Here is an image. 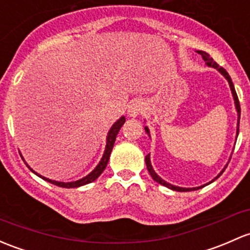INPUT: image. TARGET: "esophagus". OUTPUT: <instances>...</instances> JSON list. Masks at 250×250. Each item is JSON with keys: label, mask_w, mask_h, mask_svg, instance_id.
<instances>
[{"label": "esophagus", "mask_w": 250, "mask_h": 250, "mask_svg": "<svg viewBox=\"0 0 250 250\" xmlns=\"http://www.w3.org/2000/svg\"><path fill=\"white\" fill-rule=\"evenodd\" d=\"M143 109H144V106H143V104L140 103V102H133V103L130 104L129 106H128V109H127L128 116L132 117V118L138 117L139 115L143 112Z\"/></svg>", "instance_id": "obj_1"}]
</instances>
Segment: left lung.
I'll return each instance as SVG.
<instances>
[{"label": "left lung", "mask_w": 250, "mask_h": 250, "mask_svg": "<svg viewBox=\"0 0 250 250\" xmlns=\"http://www.w3.org/2000/svg\"><path fill=\"white\" fill-rule=\"evenodd\" d=\"M198 52H199V54H200L201 56H202V59H204V61H205V63H206V65H208V67H212V68H214V69H217L218 72H219L220 74L223 75V77H224L225 79H227L228 83H229V86H230L231 93H232V97H233V102H235L236 111H237V129H236V140H237V136H238V129H240L241 107H240V102H238L237 93H236V91H235V86H233V83H232V80H231L230 75L228 74L227 70H225L224 68L219 67V65H218V63H217V62H214V61H213V59H212V57H209V55L207 54V52H205V51H198ZM145 132H146L147 134H148V136H149V138H151V134H149V129H148V127H147V125H145ZM145 162H146V167H147V170H148L149 175H151V177L153 178V180L156 181L157 183H159V185L164 186V187H167V188H169V189H172V190H176V191H191V190H198V189H200V188H202V187H205V186L209 185V183L213 182L214 180H217V178L219 177L220 175H222L223 171H224V170L227 169V167H228V164L225 165L224 169H223L222 171H220L219 173H218L217 177H214L213 180L211 181V182L206 183V185H202V186H200V187H194V188H183V187H178V186H173V185H171V183H169V182H167V181H165V180H163V178L160 177V176L158 175V173H157L156 171H154L153 167H152V164H151V157H149V154H147V156H146Z\"/></svg>", "instance_id": "left-lung-1"}]
</instances>
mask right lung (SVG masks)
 <instances>
[{"mask_svg": "<svg viewBox=\"0 0 250 250\" xmlns=\"http://www.w3.org/2000/svg\"><path fill=\"white\" fill-rule=\"evenodd\" d=\"M125 117L122 116L120 117L116 122L114 123V125H111V128H110V130L107 132V135H106V145H105V149H104V153H103V157H102V159L99 160V163L97 164V167H94L92 171L88 173V175H86L85 177L80 178V180L78 181H73V182H60V181H55V180H50V178H46L44 177V176L39 175L38 172H36L35 170L31 169L30 165L27 164V163L25 162V159L22 158V156H21V158H22L23 162H25V164L27 165L28 169L31 170L33 173H36L38 177H41L42 180L46 181V182H50L52 183V185L55 186H59V187H62V188H78V187H81V186H85V185H88V183L93 182V181H96L97 178L101 176V173L104 171V169L106 167L107 165V162H109L110 159V154H111V151H112V147H114V144H115V140H116V136L118 132H120L121 127H122L123 125H125Z\"/></svg>", "mask_w": 250, "mask_h": 250, "instance_id": "1", "label": "right lung"}]
</instances>
